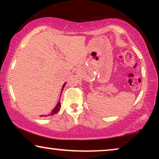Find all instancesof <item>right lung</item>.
<instances>
[{
    "mask_svg": "<svg viewBox=\"0 0 159 159\" xmlns=\"http://www.w3.org/2000/svg\"><path fill=\"white\" fill-rule=\"evenodd\" d=\"M65 84H66V83H64V85H63L62 90H63V88H64V86H65ZM60 108H61V103H60V101H58V103H57V105H56V107L53 108V111H52L51 113V114H50L49 115H51V116H52V115H53V114H56V113H57V112L58 111L60 110ZM44 116H47V115H44Z\"/></svg>",
    "mask_w": 159,
    "mask_h": 159,
    "instance_id": "1",
    "label": "right lung"
}]
</instances>
